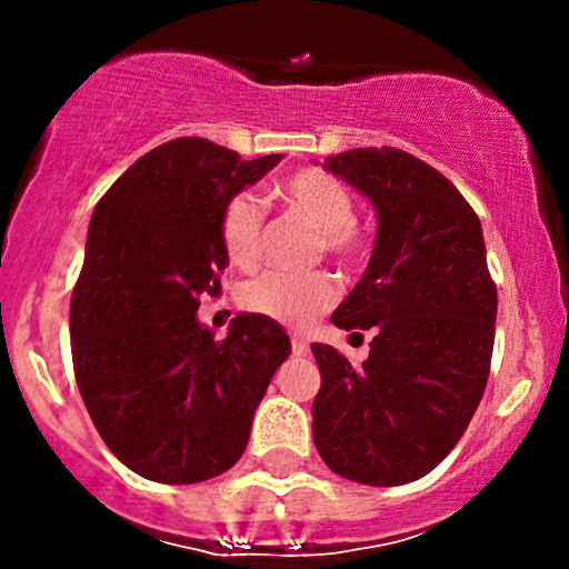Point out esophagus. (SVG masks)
<instances>
[{"instance_id":"esophagus-1","label":"esophagus","mask_w":569,"mask_h":569,"mask_svg":"<svg viewBox=\"0 0 569 569\" xmlns=\"http://www.w3.org/2000/svg\"><path fill=\"white\" fill-rule=\"evenodd\" d=\"M291 352L295 355H308V341L302 336H291Z\"/></svg>"}]
</instances>
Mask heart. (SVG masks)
<instances>
[{"label": "heart", "mask_w": 569, "mask_h": 569, "mask_svg": "<svg viewBox=\"0 0 569 569\" xmlns=\"http://www.w3.org/2000/svg\"><path fill=\"white\" fill-rule=\"evenodd\" d=\"M289 211L319 231V248L338 261H355L363 237L355 228V198L336 176L325 170H297L278 187ZM263 206L252 192L233 194L220 217V242L233 267L250 269L261 258ZM338 300V283L325 269L313 272H263L242 286L248 311L289 327H306Z\"/></svg>", "instance_id": "obj_1"}]
</instances>
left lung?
<instances>
[{"mask_svg": "<svg viewBox=\"0 0 569 569\" xmlns=\"http://www.w3.org/2000/svg\"><path fill=\"white\" fill-rule=\"evenodd\" d=\"M325 168L377 211L369 267L330 317L375 338L358 369L311 347L313 443L343 479L407 485L449 457L490 375L498 295L481 222L449 178L399 148H355Z\"/></svg>", "mask_w": 569, "mask_h": 569, "instance_id": "left-lung-1", "label": "left lung"}]
</instances>
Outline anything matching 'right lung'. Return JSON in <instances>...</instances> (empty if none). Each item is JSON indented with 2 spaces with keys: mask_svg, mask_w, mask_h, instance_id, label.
Masks as SVG:
<instances>
[{
  "mask_svg": "<svg viewBox=\"0 0 569 569\" xmlns=\"http://www.w3.org/2000/svg\"><path fill=\"white\" fill-rule=\"evenodd\" d=\"M280 153L178 137L137 159L96 206L71 297L73 375L114 457L162 485L226 473L291 341L278 321L239 313L228 336L198 321L228 256L220 217Z\"/></svg>",
  "mask_w": 569,
  "mask_h": 569,
  "instance_id": "add662e5",
  "label": "right lung"
}]
</instances>
